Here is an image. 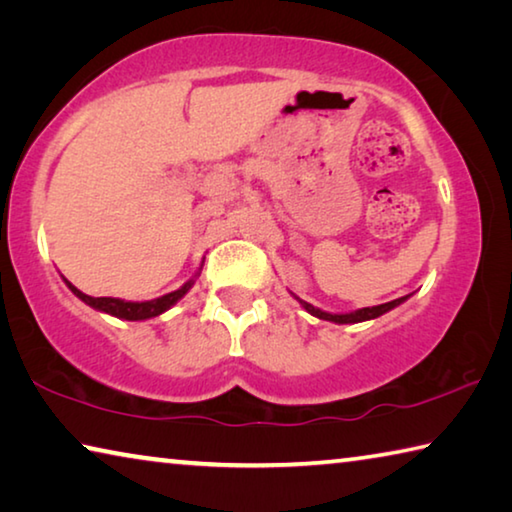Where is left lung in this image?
<instances>
[{
  "label": "left lung",
  "instance_id": "1",
  "mask_svg": "<svg viewBox=\"0 0 512 512\" xmlns=\"http://www.w3.org/2000/svg\"><path fill=\"white\" fill-rule=\"evenodd\" d=\"M291 296L296 298L302 305V309L309 311L311 316H316L320 320H329V323H336V325H352V323H363V320H375L379 316H384L386 311L400 307L402 302L409 298V296H404V298H397V300H391V302H384V305H377V307H363V309H357V311H350V314H329V311H323V309H318L314 305H309V302H305V300H300L296 293H291Z\"/></svg>",
  "mask_w": 512,
  "mask_h": 512
}]
</instances>
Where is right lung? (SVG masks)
<instances>
[{"mask_svg": "<svg viewBox=\"0 0 512 512\" xmlns=\"http://www.w3.org/2000/svg\"><path fill=\"white\" fill-rule=\"evenodd\" d=\"M196 275H201V271H198ZM196 275L189 282H185L180 289L167 293V296H160V298H155V300H144V302L121 300V298H92V296H88V293H83V291L76 289L72 282L65 280V277H63V280H65V284L69 287V291H72L79 300H83L85 305H90L92 309L103 311V314H110V316L121 318V320H149V318H155V316L164 314V311L176 305V302L183 298L189 289L194 287Z\"/></svg>", "mask_w": 512, "mask_h": 512, "instance_id": "1", "label": "right lung"}]
</instances>
